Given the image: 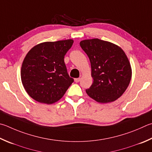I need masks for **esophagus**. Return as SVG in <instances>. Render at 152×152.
<instances>
[{"mask_svg": "<svg viewBox=\"0 0 152 152\" xmlns=\"http://www.w3.org/2000/svg\"><path fill=\"white\" fill-rule=\"evenodd\" d=\"M74 81H75L76 83H78L80 81V78H75L74 79Z\"/></svg>", "mask_w": 152, "mask_h": 152, "instance_id": "1", "label": "esophagus"}]
</instances>
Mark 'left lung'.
Masks as SVG:
<instances>
[{"mask_svg":"<svg viewBox=\"0 0 152 152\" xmlns=\"http://www.w3.org/2000/svg\"><path fill=\"white\" fill-rule=\"evenodd\" d=\"M89 58L92 86L87 94L100 103L114 102L122 96L132 78V68L123 50L117 45L98 38L80 42Z\"/></svg>","mask_w":152,"mask_h":152,"instance_id":"8db88e82","label":"left lung"}]
</instances>
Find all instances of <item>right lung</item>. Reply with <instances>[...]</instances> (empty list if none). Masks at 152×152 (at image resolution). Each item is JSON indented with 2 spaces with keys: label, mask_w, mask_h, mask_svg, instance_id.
<instances>
[{
  "label": "right lung",
  "mask_w": 152,
  "mask_h": 152,
  "mask_svg": "<svg viewBox=\"0 0 152 152\" xmlns=\"http://www.w3.org/2000/svg\"><path fill=\"white\" fill-rule=\"evenodd\" d=\"M71 39L46 42L33 47L21 68L23 86L30 97L50 104L61 98L74 79L69 76L64 56L73 45Z\"/></svg>",
  "instance_id": "add662e5"
}]
</instances>
